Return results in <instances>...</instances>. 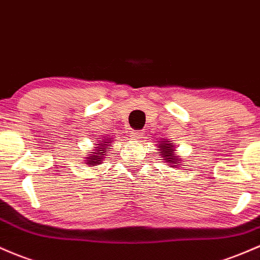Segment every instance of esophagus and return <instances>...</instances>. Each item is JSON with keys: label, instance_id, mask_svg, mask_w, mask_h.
I'll use <instances>...</instances> for the list:
<instances>
[{"label": "esophagus", "instance_id": "obj_1", "mask_svg": "<svg viewBox=\"0 0 260 260\" xmlns=\"http://www.w3.org/2000/svg\"><path fill=\"white\" fill-rule=\"evenodd\" d=\"M142 136H143L142 131H132V132H131V137H132L133 139H141Z\"/></svg>", "mask_w": 260, "mask_h": 260}]
</instances>
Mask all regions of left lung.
Masks as SVG:
<instances>
[{
	"label": "left lung",
	"instance_id": "1",
	"mask_svg": "<svg viewBox=\"0 0 260 260\" xmlns=\"http://www.w3.org/2000/svg\"><path fill=\"white\" fill-rule=\"evenodd\" d=\"M168 142H169V141H168ZM158 145L160 147V152H159V153H161L162 155H164V158H165L164 160L165 161H169V162H172V164H176V165L179 164V161L176 160V155L173 153L174 149H173L172 144H170V143H160ZM174 168H175V165H174Z\"/></svg>",
	"mask_w": 260,
	"mask_h": 260
}]
</instances>
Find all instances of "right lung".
<instances>
[{
	"label": "right lung",
	"instance_id": "1",
	"mask_svg": "<svg viewBox=\"0 0 260 260\" xmlns=\"http://www.w3.org/2000/svg\"><path fill=\"white\" fill-rule=\"evenodd\" d=\"M110 142L111 141H108V138H106L105 141H102L101 143L98 144V147L96 148H99V149L93 150L92 154H90V156H87L88 165H93V164L99 165L100 162H101V159L106 155V150L108 149V143H110ZM104 152L105 153V154H103Z\"/></svg>",
	"mask_w": 260,
	"mask_h": 260
}]
</instances>
